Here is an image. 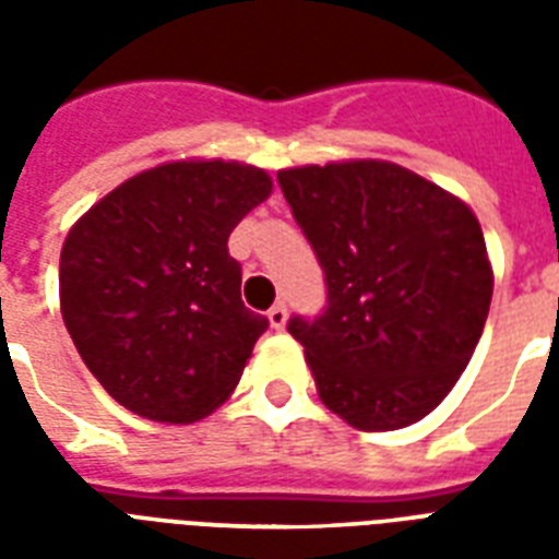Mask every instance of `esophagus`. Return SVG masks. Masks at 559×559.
<instances>
[{
	"mask_svg": "<svg viewBox=\"0 0 559 559\" xmlns=\"http://www.w3.org/2000/svg\"><path fill=\"white\" fill-rule=\"evenodd\" d=\"M266 316H270V324L275 328V331H284V328H287V307L281 305V301L278 305H272Z\"/></svg>",
	"mask_w": 559,
	"mask_h": 559,
	"instance_id": "esophagus-1",
	"label": "esophagus"
}]
</instances>
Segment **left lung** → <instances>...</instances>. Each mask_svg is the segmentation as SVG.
Here are the masks:
<instances>
[{"mask_svg":"<svg viewBox=\"0 0 559 559\" xmlns=\"http://www.w3.org/2000/svg\"><path fill=\"white\" fill-rule=\"evenodd\" d=\"M278 182L328 284L324 313L287 324L319 397L362 432L417 424L485 331L493 270L476 214L394 162L305 165Z\"/></svg>","mask_w":559,"mask_h":559,"instance_id":"obj_1","label":"left lung"}]
</instances>
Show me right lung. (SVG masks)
Returning a JSON list of instances; mask_svg holds the SVG:
<instances>
[{"label": "right lung", "instance_id": "1", "mask_svg": "<svg viewBox=\"0 0 559 559\" xmlns=\"http://www.w3.org/2000/svg\"><path fill=\"white\" fill-rule=\"evenodd\" d=\"M272 193L266 170L168 162L109 191L66 235L60 313L112 400L193 424L235 391L270 322L240 301L228 235Z\"/></svg>", "mask_w": 559, "mask_h": 559}]
</instances>
